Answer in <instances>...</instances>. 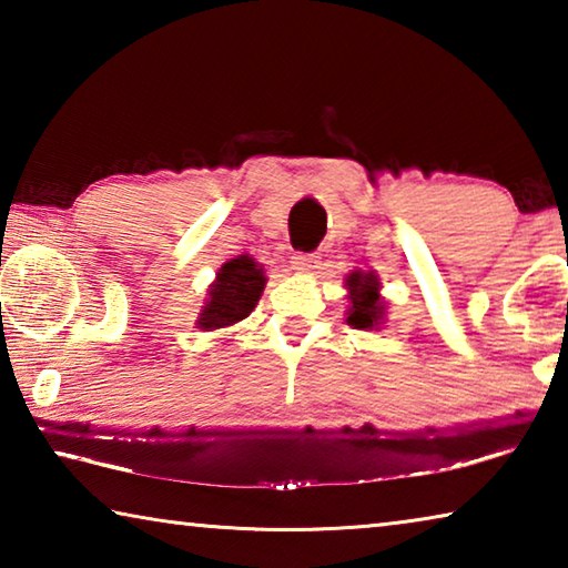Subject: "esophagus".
I'll use <instances>...</instances> for the list:
<instances>
[{
    "mask_svg": "<svg viewBox=\"0 0 568 568\" xmlns=\"http://www.w3.org/2000/svg\"><path fill=\"white\" fill-rule=\"evenodd\" d=\"M318 255L315 253H297L293 255V271H301V273H315L318 271Z\"/></svg>",
    "mask_w": 568,
    "mask_h": 568,
    "instance_id": "esophagus-1",
    "label": "esophagus"
}]
</instances>
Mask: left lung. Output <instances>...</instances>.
Returning a JSON list of instances; mask_svg holds the SVG:
<instances>
[{"mask_svg":"<svg viewBox=\"0 0 568 568\" xmlns=\"http://www.w3.org/2000/svg\"><path fill=\"white\" fill-rule=\"evenodd\" d=\"M345 291H348V311L345 323L358 331H381L386 323V297L381 295V277L376 271H353L345 275Z\"/></svg>","mask_w":568,"mask_h":568,"instance_id":"obj_1","label":"left lung"}]
</instances>
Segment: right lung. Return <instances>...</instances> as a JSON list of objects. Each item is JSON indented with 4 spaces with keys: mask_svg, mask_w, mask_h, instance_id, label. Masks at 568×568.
Segmentation results:
<instances>
[{
    "mask_svg": "<svg viewBox=\"0 0 568 568\" xmlns=\"http://www.w3.org/2000/svg\"><path fill=\"white\" fill-rule=\"evenodd\" d=\"M265 267L255 257L237 255L223 263L215 273V281L207 287L203 311H200L195 328L220 331L245 321L255 311L265 291Z\"/></svg>",
    "mask_w": 568,
    "mask_h": 568,
    "instance_id": "add662e5",
    "label": "right lung"
}]
</instances>
